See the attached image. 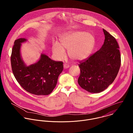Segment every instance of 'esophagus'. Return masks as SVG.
Wrapping results in <instances>:
<instances>
[{
	"instance_id": "obj_1",
	"label": "esophagus",
	"mask_w": 133,
	"mask_h": 133,
	"mask_svg": "<svg viewBox=\"0 0 133 133\" xmlns=\"http://www.w3.org/2000/svg\"><path fill=\"white\" fill-rule=\"evenodd\" d=\"M63 66H64V69H67V68H69L70 65H69V64H66V63H65V64H64V65H63Z\"/></svg>"
}]
</instances>
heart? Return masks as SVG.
I'll return each mask as SVG.
<instances>
[{"label":"heart","mask_w":133,"mask_h":133,"mask_svg":"<svg viewBox=\"0 0 133 133\" xmlns=\"http://www.w3.org/2000/svg\"><path fill=\"white\" fill-rule=\"evenodd\" d=\"M95 44V39L89 33L76 32L66 34L60 39V44L54 43L52 51L57 60L65 56L64 50H68L69 56L79 60L88 57L91 53Z\"/></svg>","instance_id":"heart-1"}]
</instances>
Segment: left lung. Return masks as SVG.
Wrapping results in <instances>:
<instances>
[{"mask_svg":"<svg viewBox=\"0 0 133 133\" xmlns=\"http://www.w3.org/2000/svg\"><path fill=\"white\" fill-rule=\"evenodd\" d=\"M105 39L101 49L80 61L79 85L92 93L103 91L111 84L117 75L120 65L119 48L115 38L103 29Z\"/></svg>","mask_w":133,"mask_h":133,"instance_id":"1","label":"left lung"}]
</instances>
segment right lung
<instances>
[{"label":"right lung","mask_w":133,"mask_h":133,"mask_svg":"<svg viewBox=\"0 0 133 133\" xmlns=\"http://www.w3.org/2000/svg\"><path fill=\"white\" fill-rule=\"evenodd\" d=\"M25 41L24 38H19L14 42L11 56L14 76L28 92L36 95H49L55 88L58 76L63 71V62L54 61L41 54L37 63L25 66L20 54L21 43Z\"/></svg>","instance_id":"right-lung-1"}]
</instances>
